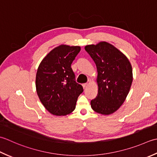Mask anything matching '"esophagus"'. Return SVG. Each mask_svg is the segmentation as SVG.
I'll return each mask as SVG.
<instances>
[{
	"instance_id": "obj_1",
	"label": "esophagus",
	"mask_w": 157,
	"mask_h": 157,
	"mask_svg": "<svg viewBox=\"0 0 157 157\" xmlns=\"http://www.w3.org/2000/svg\"><path fill=\"white\" fill-rule=\"evenodd\" d=\"M82 85L83 88H86V87H87V85H88V83H83V84H82Z\"/></svg>"
}]
</instances>
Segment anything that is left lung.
Masks as SVG:
<instances>
[{
    "label": "left lung",
    "instance_id": "left-lung-1",
    "mask_svg": "<svg viewBox=\"0 0 157 157\" xmlns=\"http://www.w3.org/2000/svg\"><path fill=\"white\" fill-rule=\"evenodd\" d=\"M97 67V97L91 101L92 109L108 115L116 112L129 94L133 81L132 67L127 57L113 44L100 42L85 47Z\"/></svg>",
    "mask_w": 157,
    "mask_h": 157
}]
</instances>
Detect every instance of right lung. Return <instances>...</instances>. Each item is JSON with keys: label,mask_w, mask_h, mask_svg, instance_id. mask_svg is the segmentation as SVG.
<instances>
[{"label": "right lung", "mask_w": 157, "mask_h": 157, "mask_svg": "<svg viewBox=\"0 0 157 157\" xmlns=\"http://www.w3.org/2000/svg\"><path fill=\"white\" fill-rule=\"evenodd\" d=\"M81 51L79 46L66 44L54 48L41 61L36 75L39 100L51 114L64 116L74 111L81 85L75 81L71 64Z\"/></svg>", "instance_id": "right-lung-1"}]
</instances>
